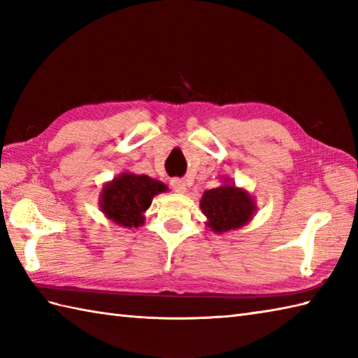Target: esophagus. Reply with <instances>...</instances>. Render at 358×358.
<instances>
[{
  "instance_id": "obj_1",
  "label": "esophagus",
  "mask_w": 358,
  "mask_h": 358,
  "mask_svg": "<svg viewBox=\"0 0 358 358\" xmlns=\"http://www.w3.org/2000/svg\"><path fill=\"white\" fill-rule=\"evenodd\" d=\"M171 186H172V189L175 192H178V194H183V192H186V181L183 180V178H173L172 181H171Z\"/></svg>"
}]
</instances>
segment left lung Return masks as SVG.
<instances>
[{
    "label": "left lung",
    "instance_id": "left-lung-1",
    "mask_svg": "<svg viewBox=\"0 0 358 358\" xmlns=\"http://www.w3.org/2000/svg\"><path fill=\"white\" fill-rule=\"evenodd\" d=\"M200 208L214 232L223 234L245 226L255 212V201L245 189L223 185L203 194Z\"/></svg>",
    "mask_w": 358,
    "mask_h": 358
}]
</instances>
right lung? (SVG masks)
Returning <instances> with one entry per match:
<instances>
[{"mask_svg": "<svg viewBox=\"0 0 358 358\" xmlns=\"http://www.w3.org/2000/svg\"><path fill=\"white\" fill-rule=\"evenodd\" d=\"M167 191L162 181L123 172L106 183L100 196L103 214L112 222L124 227H138L144 223V212L150 206L152 199Z\"/></svg>", "mask_w": 358, "mask_h": 358, "instance_id": "right-lung-1", "label": "right lung"}]
</instances>
